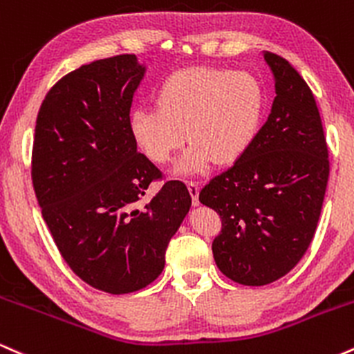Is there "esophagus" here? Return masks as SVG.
Wrapping results in <instances>:
<instances>
[{
    "label": "esophagus",
    "mask_w": 354,
    "mask_h": 354,
    "mask_svg": "<svg viewBox=\"0 0 354 354\" xmlns=\"http://www.w3.org/2000/svg\"><path fill=\"white\" fill-rule=\"evenodd\" d=\"M186 186H188L189 194H191V200H193V205H198V194H200V183L194 181V180H188L186 181Z\"/></svg>",
    "instance_id": "esophagus-1"
}]
</instances>
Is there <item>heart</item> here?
<instances>
[{
    "instance_id": "heart-1",
    "label": "heart",
    "mask_w": 354,
    "mask_h": 354,
    "mask_svg": "<svg viewBox=\"0 0 354 354\" xmlns=\"http://www.w3.org/2000/svg\"><path fill=\"white\" fill-rule=\"evenodd\" d=\"M266 109L263 83L248 71L194 66L169 75L156 91V106H138L129 133L154 165H166L191 140L178 173H200L233 163L254 143Z\"/></svg>"
}]
</instances>
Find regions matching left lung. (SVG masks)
I'll return each instance as SVG.
<instances>
[{
  "label": "left lung",
  "instance_id": "1",
  "mask_svg": "<svg viewBox=\"0 0 354 354\" xmlns=\"http://www.w3.org/2000/svg\"><path fill=\"white\" fill-rule=\"evenodd\" d=\"M263 56L274 75L271 115L251 148L200 191V201L221 218L214 261L246 286H265L298 265L315 236L330 176L310 86L281 56Z\"/></svg>",
  "mask_w": 354,
  "mask_h": 354
}]
</instances>
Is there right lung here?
<instances>
[{
    "instance_id": "1",
    "label": "right lung",
    "mask_w": 354,
    "mask_h": 354,
    "mask_svg": "<svg viewBox=\"0 0 354 354\" xmlns=\"http://www.w3.org/2000/svg\"><path fill=\"white\" fill-rule=\"evenodd\" d=\"M145 75L135 55L68 73L36 118L31 180L61 256L84 283L111 295L143 290L161 274L169 239L189 211L183 181L138 153L129 109Z\"/></svg>"
}]
</instances>
